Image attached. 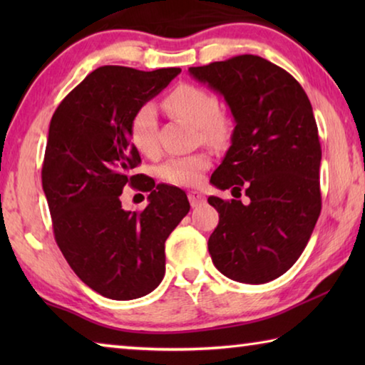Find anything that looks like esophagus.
<instances>
[{
  "label": "esophagus",
  "instance_id": "esophagus-1",
  "mask_svg": "<svg viewBox=\"0 0 365 365\" xmlns=\"http://www.w3.org/2000/svg\"><path fill=\"white\" fill-rule=\"evenodd\" d=\"M188 200H190L191 207H196L205 202V196H202V193H200V191H190Z\"/></svg>",
  "mask_w": 365,
  "mask_h": 365
}]
</instances>
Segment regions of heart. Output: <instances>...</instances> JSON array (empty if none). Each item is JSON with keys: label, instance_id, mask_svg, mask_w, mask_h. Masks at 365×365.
<instances>
[{"label": "heart", "instance_id": "1", "mask_svg": "<svg viewBox=\"0 0 365 365\" xmlns=\"http://www.w3.org/2000/svg\"><path fill=\"white\" fill-rule=\"evenodd\" d=\"M164 106L178 119L200 128L201 137L220 143L227 137L225 122L217 117L219 101L215 95L201 86L183 83L165 96ZM156 108L151 103L140 106L130 120V138L141 154H153L158 148ZM211 165L207 154L197 153L191 156L170 158L160 164L159 177L164 182L178 187H193L202 180V174Z\"/></svg>", "mask_w": 365, "mask_h": 365}]
</instances>
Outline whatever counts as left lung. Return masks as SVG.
I'll use <instances>...</instances> for the list:
<instances>
[{
	"label": "left lung",
	"mask_w": 365,
	"mask_h": 365,
	"mask_svg": "<svg viewBox=\"0 0 365 365\" xmlns=\"http://www.w3.org/2000/svg\"><path fill=\"white\" fill-rule=\"evenodd\" d=\"M190 76L224 96L232 145L211 183L248 201L209 196L219 225L209 237L217 270L242 283H267L298 261L322 209L317 123L302 86L282 67L242 54Z\"/></svg>",
	"instance_id": "8db88e82"
}]
</instances>
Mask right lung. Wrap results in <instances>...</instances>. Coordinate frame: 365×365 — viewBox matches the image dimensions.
I'll use <instances>...</instances> for the list:
<instances>
[{
	"instance_id": "1",
	"label": "right lung",
	"mask_w": 365,
	"mask_h": 365,
	"mask_svg": "<svg viewBox=\"0 0 365 365\" xmlns=\"http://www.w3.org/2000/svg\"><path fill=\"white\" fill-rule=\"evenodd\" d=\"M180 72L98 67L49 123L41 182L54 238L78 279L109 299H137L163 282L164 243L190 211L185 191L132 172L141 163L130 138L135 110ZM125 184L150 191L143 213L121 209Z\"/></svg>"
}]
</instances>
